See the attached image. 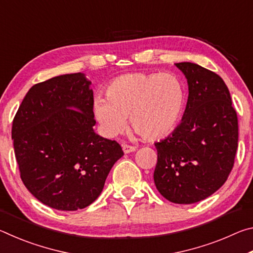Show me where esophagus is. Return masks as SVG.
<instances>
[{
  "instance_id": "34e87169",
  "label": "esophagus",
  "mask_w": 253,
  "mask_h": 253,
  "mask_svg": "<svg viewBox=\"0 0 253 253\" xmlns=\"http://www.w3.org/2000/svg\"><path fill=\"white\" fill-rule=\"evenodd\" d=\"M122 147H123V151L125 154H129V153H132L136 151V147L130 146V145H127V144H123Z\"/></svg>"
}]
</instances>
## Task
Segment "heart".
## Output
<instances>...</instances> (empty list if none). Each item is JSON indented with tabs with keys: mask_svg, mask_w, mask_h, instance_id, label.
Wrapping results in <instances>:
<instances>
[{
	"mask_svg": "<svg viewBox=\"0 0 253 253\" xmlns=\"http://www.w3.org/2000/svg\"><path fill=\"white\" fill-rule=\"evenodd\" d=\"M105 97L93 100L92 111L107 136H116L127 126L148 142L172 135L185 108V89L176 76L134 72L107 84Z\"/></svg>",
	"mask_w": 253,
	"mask_h": 253,
	"instance_id": "heart-1",
	"label": "heart"
}]
</instances>
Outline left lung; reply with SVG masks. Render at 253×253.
<instances>
[{"mask_svg": "<svg viewBox=\"0 0 253 253\" xmlns=\"http://www.w3.org/2000/svg\"><path fill=\"white\" fill-rule=\"evenodd\" d=\"M188 84L182 122L155 143L154 182L169 202L192 204L223 185L238 148V117L223 79L192 62L175 63Z\"/></svg>", "mask_w": 253, "mask_h": 253, "instance_id": "1", "label": "left lung"}]
</instances>
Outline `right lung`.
Masks as SVG:
<instances>
[{
  "label": "right lung",
  "mask_w": 253,
  "mask_h": 253,
  "mask_svg": "<svg viewBox=\"0 0 253 253\" xmlns=\"http://www.w3.org/2000/svg\"><path fill=\"white\" fill-rule=\"evenodd\" d=\"M90 84L81 72L34 84L13 119L21 179L34 198L55 210L90 205L124 155L117 142L93 130Z\"/></svg>",
  "instance_id": "1"
}]
</instances>
